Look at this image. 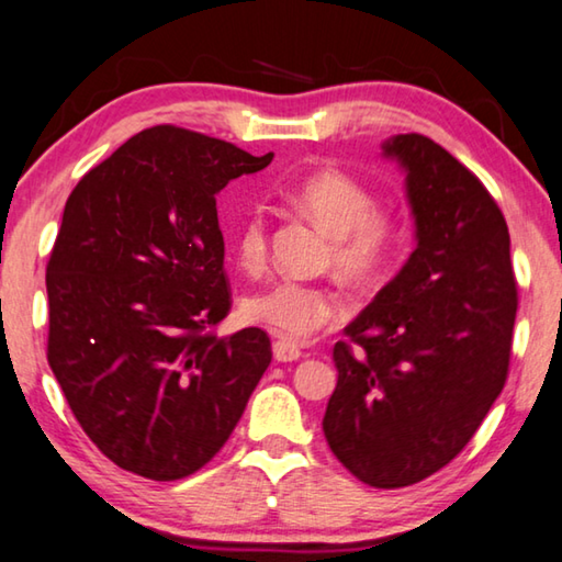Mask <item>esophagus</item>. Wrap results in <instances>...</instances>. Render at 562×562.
I'll list each match as a JSON object with an SVG mask.
<instances>
[{"instance_id": "esophagus-1", "label": "esophagus", "mask_w": 562, "mask_h": 562, "mask_svg": "<svg viewBox=\"0 0 562 562\" xmlns=\"http://www.w3.org/2000/svg\"><path fill=\"white\" fill-rule=\"evenodd\" d=\"M272 357L278 361H297L302 357V349L290 339H278L272 345Z\"/></svg>"}]
</instances>
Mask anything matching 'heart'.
<instances>
[{"label": "heart", "mask_w": 562, "mask_h": 562, "mask_svg": "<svg viewBox=\"0 0 562 562\" xmlns=\"http://www.w3.org/2000/svg\"><path fill=\"white\" fill-rule=\"evenodd\" d=\"M284 198L331 235V262L351 280H369L392 260L402 243V221L389 207L374 205L361 180L339 168L312 170L284 190ZM235 255L245 270H258L268 258V215L252 205L237 225ZM245 317L284 339H307L345 317V302L322 284L280 278L247 294Z\"/></svg>", "instance_id": "b5f03b06"}]
</instances>
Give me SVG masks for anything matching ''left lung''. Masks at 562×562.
<instances>
[{"mask_svg":"<svg viewBox=\"0 0 562 562\" xmlns=\"http://www.w3.org/2000/svg\"><path fill=\"white\" fill-rule=\"evenodd\" d=\"M382 150L406 173L416 247L335 345L322 429L359 481L402 488L456 459L498 398L518 292L506 217L481 180L422 133Z\"/></svg>","mask_w":562,"mask_h":562,"instance_id":"obj_1","label":"left lung"}]
</instances>
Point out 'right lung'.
<instances>
[{"instance_id":"add662e5","label":"right lung","mask_w":562,"mask_h":562,"mask_svg":"<svg viewBox=\"0 0 562 562\" xmlns=\"http://www.w3.org/2000/svg\"><path fill=\"white\" fill-rule=\"evenodd\" d=\"M270 160L154 126L66 201L46 265V359L76 422L121 469L150 481L203 469L270 367L268 331H213L231 312L215 195Z\"/></svg>"}]
</instances>
